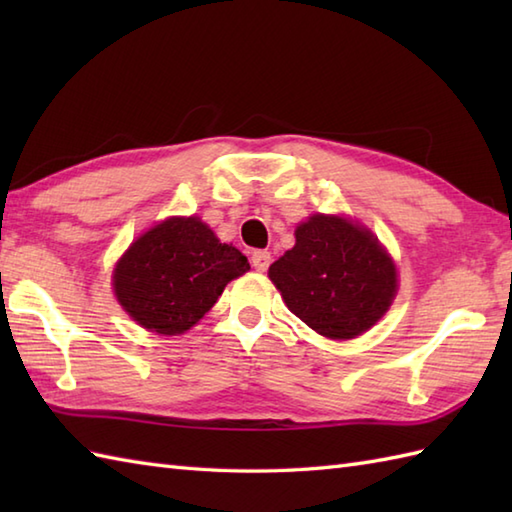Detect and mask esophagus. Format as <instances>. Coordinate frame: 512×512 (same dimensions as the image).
<instances>
[{
  "label": "esophagus",
  "instance_id": "34e87169",
  "mask_svg": "<svg viewBox=\"0 0 512 512\" xmlns=\"http://www.w3.org/2000/svg\"><path fill=\"white\" fill-rule=\"evenodd\" d=\"M250 264L257 270V273H264L270 266V253L268 250H255L253 257H250Z\"/></svg>",
  "mask_w": 512,
  "mask_h": 512
}]
</instances>
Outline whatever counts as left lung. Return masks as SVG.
Here are the masks:
<instances>
[{"label": "left lung", "instance_id": "1", "mask_svg": "<svg viewBox=\"0 0 512 512\" xmlns=\"http://www.w3.org/2000/svg\"><path fill=\"white\" fill-rule=\"evenodd\" d=\"M268 268L288 310L321 336L356 339L383 319L398 290L394 259L369 228L341 215L301 222Z\"/></svg>", "mask_w": 512, "mask_h": 512}]
</instances>
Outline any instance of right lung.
<instances>
[{"instance_id": "add662e5", "label": "right lung", "mask_w": 512, "mask_h": 512, "mask_svg": "<svg viewBox=\"0 0 512 512\" xmlns=\"http://www.w3.org/2000/svg\"><path fill=\"white\" fill-rule=\"evenodd\" d=\"M250 270L233 244H222L200 217H169L149 228L118 259L112 286L123 310L145 330H191L228 281Z\"/></svg>"}]
</instances>
